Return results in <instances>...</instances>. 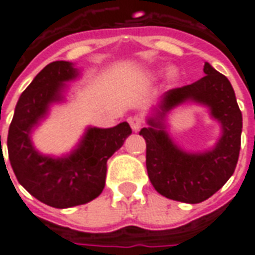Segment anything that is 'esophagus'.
Wrapping results in <instances>:
<instances>
[{
	"mask_svg": "<svg viewBox=\"0 0 255 255\" xmlns=\"http://www.w3.org/2000/svg\"><path fill=\"white\" fill-rule=\"evenodd\" d=\"M128 123H129V126H131V128H132V131L138 132L139 129L142 128L143 120H142V117L133 116V117H129V119H128Z\"/></svg>",
	"mask_w": 255,
	"mask_h": 255,
	"instance_id": "esophagus-1",
	"label": "esophagus"
}]
</instances>
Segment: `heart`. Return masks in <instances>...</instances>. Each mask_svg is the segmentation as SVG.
Here are the masks:
<instances>
[{
	"label": "heart",
	"mask_w": 255,
	"mask_h": 255,
	"mask_svg": "<svg viewBox=\"0 0 255 255\" xmlns=\"http://www.w3.org/2000/svg\"><path fill=\"white\" fill-rule=\"evenodd\" d=\"M177 79H179V71H177L176 68H171L168 71V80L169 82H176Z\"/></svg>",
	"instance_id": "b5f03b06"
}]
</instances>
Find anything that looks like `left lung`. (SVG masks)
Listing matches in <instances>:
<instances>
[{
	"label": "left lung",
	"instance_id": "obj_1",
	"mask_svg": "<svg viewBox=\"0 0 255 255\" xmlns=\"http://www.w3.org/2000/svg\"><path fill=\"white\" fill-rule=\"evenodd\" d=\"M205 76L195 83L172 89L162 95L155 116L142 128L146 140V168L153 187L161 195L186 203H199L224 186L235 171L241 150L242 112L230 80L209 63ZM187 100L208 106L222 124V138L205 153H187L173 143L166 132L165 117Z\"/></svg>",
	"mask_w": 255,
	"mask_h": 255
}]
</instances>
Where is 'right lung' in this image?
Returning <instances> with one entry per match:
<instances>
[{
	"instance_id": "right-lung-1",
	"label": "right lung",
	"mask_w": 255,
	"mask_h": 255,
	"mask_svg": "<svg viewBox=\"0 0 255 255\" xmlns=\"http://www.w3.org/2000/svg\"><path fill=\"white\" fill-rule=\"evenodd\" d=\"M76 76L72 63L46 65L20 95L9 126V161L17 180L38 201L57 209L83 205L100 195L105 187L106 162L132 132L127 122L113 128L90 127L69 155L56 158L36 151L31 142L32 128L53 102L63 100L64 82Z\"/></svg>"
}]
</instances>
